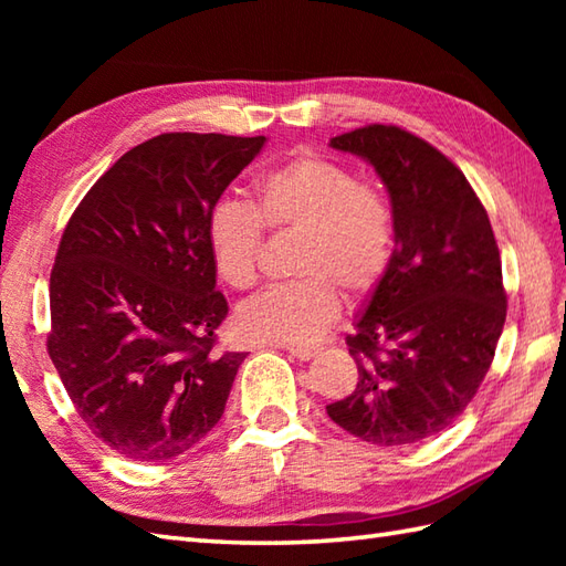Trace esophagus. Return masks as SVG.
Returning <instances> with one entry per match:
<instances>
[{
	"label": "esophagus",
	"instance_id": "1",
	"mask_svg": "<svg viewBox=\"0 0 566 566\" xmlns=\"http://www.w3.org/2000/svg\"><path fill=\"white\" fill-rule=\"evenodd\" d=\"M286 350H290L296 359H302V363H308V359L318 353L316 347H302V345H290Z\"/></svg>",
	"mask_w": 566,
	"mask_h": 566
}]
</instances>
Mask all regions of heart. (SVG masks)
<instances>
[{
	"instance_id": "heart-1",
	"label": "heart",
	"mask_w": 566,
	"mask_h": 566,
	"mask_svg": "<svg viewBox=\"0 0 566 566\" xmlns=\"http://www.w3.org/2000/svg\"><path fill=\"white\" fill-rule=\"evenodd\" d=\"M262 223L302 231L296 272L302 280L274 284L238 308L235 328L248 340L306 345L318 340L340 314L347 294H367L381 282L394 255V216L387 199L345 165L298 155L260 177L255 209L233 199L216 201L207 216L213 268L226 284L248 290L258 280Z\"/></svg>"
}]
</instances>
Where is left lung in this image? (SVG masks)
Wrapping results in <instances>:
<instances>
[{"mask_svg":"<svg viewBox=\"0 0 566 566\" xmlns=\"http://www.w3.org/2000/svg\"><path fill=\"white\" fill-rule=\"evenodd\" d=\"M389 191L394 255L347 347L359 381L326 411L350 436L396 448L438 436L484 381L506 323L486 209L460 167L399 126L331 138Z\"/></svg>","mask_w":566,"mask_h":566,"instance_id":"1","label":"left lung"}]
</instances>
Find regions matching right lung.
I'll use <instances>...</instances> for the list:
<instances>
[{
	"instance_id": "1",
	"label": "right lung",
	"mask_w": 566,
	"mask_h": 566,
	"mask_svg": "<svg viewBox=\"0 0 566 566\" xmlns=\"http://www.w3.org/2000/svg\"><path fill=\"white\" fill-rule=\"evenodd\" d=\"M268 138L163 134L87 191L51 272L48 355L80 418L134 462L185 454L219 423L245 353H216L207 216Z\"/></svg>"
}]
</instances>
